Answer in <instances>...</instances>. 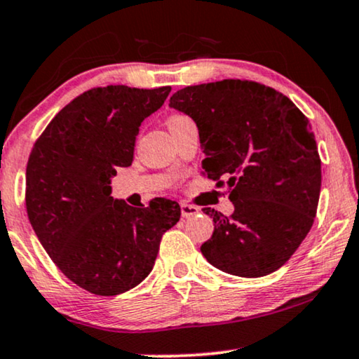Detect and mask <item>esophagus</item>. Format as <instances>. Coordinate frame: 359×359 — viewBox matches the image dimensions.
<instances>
[{
	"instance_id": "1",
	"label": "esophagus",
	"mask_w": 359,
	"mask_h": 359,
	"mask_svg": "<svg viewBox=\"0 0 359 359\" xmlns=\"http://www.w3.org/2000/svg\"><path fill=\"white\" fill-rule=\"evenodd\" d=\"M180 212H182V217H192L195 213H198V207L192 205V203H187V202H182L180 203Z\"/></svg>"
}]
</instances>
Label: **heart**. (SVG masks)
Masks as SVG:
<instances>
[{"label": "heart", "instance_id": "b5f03b06", "mask_svg": "<svg viewBox=\"0 0 359 359\" xmlns=\"http://www.w3.org/2000/svg\"><path fill=\"white\" fill-rule=\"evenodd\" d=\"M185 117H187V116H184V114H172L169 119H167V124H170V122H175V121H180V119H185Z\"/></svg>", "mask_w": 359, "mask_h": 359}]
</instances>
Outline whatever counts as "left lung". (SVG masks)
I'll return each mask as SVG.
<instances>
[{
	"label": "left lung",
	"mask_w": 359,
	"mask_h": 359,
	"mask_svg": "<svg viewBox=\"0 0 359 359\" xmlns=\"http://www.w3.org/2000/svg\"><path fill=\"white\" fill-rule=\"evenodd\" d=\"M170 106L198 127L202 174L230 187L232 215L203 208L215 224L201 250L225 273L257 278L278 270L315 222L321 158L308 117L287 96L248 79L187 86Z\"/></svg>",
	"instance_id": "1"
}]
</instances>
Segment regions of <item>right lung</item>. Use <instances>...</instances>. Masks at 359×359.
Segmentation results:
<instances>
[{
    "label": "right lung",
    "instance_id": "obj_1",
    "mask_svg": "<svg viewBox=\"0 0 359 359\" xmlns=\"http://www.w3.org/2000/svg\"><path fill=\"white\" fill-rule=\"evenodd\" d=\"M170 86L93 88L62 107L36 139L26 167V212L41 245L78 287L101 297L134 288L151 273L162 235L180 207L154 198L134 208L111 197L117 167L133 164L142 121Z\"/></svg>",
    "mask_w": 359,
    "mask_h": 359
}]
</instances>
